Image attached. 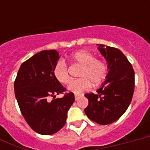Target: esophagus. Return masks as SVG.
Returning a JSON list of instances; mask_svg holds the SVG:
<instances>
[{"label":"esophagus","instance_id":"1","mask_svg":"<svg viewBox=\"0 0 150 150\" xmlns=\"http://www.w3.org/2000/svg\"><path fill=\"white\" fill-rule=\"evenodd\" d=\"M81 97V96L80 95H75V100H79V98Z\"/></svg>","mask_w":150,"mask_h":150}]
</instances>
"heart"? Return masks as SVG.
Segmentation results:
<instances>
[{"mask_svg":"<svg viewBox=\"0 0 150 150\" xmlns=\"http://www.w3.org/2000/svg\"><path fill=\"white\" fill-rule=\"evenodd\" d=\"M71 59L82 66L79 79L71 81L68 89L75 94L82 93L89 90L94 85H98L104 80L107 75V65L104 61L95 58L92 53L85 50H80L71 55ZM55 79L61 84H67L69 81L68 68L63 60H59L53 70Z\"/></svg>","mask_w":150,"mask_h":150,"instance_id":"1","label":"heart"}]
</instances>
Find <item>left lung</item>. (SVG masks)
Returning a JSON list of instances; mask_svg holds the SVG:
<instances>
[{"label": "left lung", "mask_w": 150, "mask_h": 150, "mask_svg": "<svg viewBox=\"0 0 150 150\" xmlns=\"http://www.w3.org/2000/svg\"><path fill=\"white\" fill-rule=\"evenodd\" d=\"M97 45L107 61L108 73L96 94L85 95L89 100L85 113L94 122L105 125L117 121L128 109L135 89V72L121 50Z\"/></svg>", "instance_id": "1"}]
</instances>
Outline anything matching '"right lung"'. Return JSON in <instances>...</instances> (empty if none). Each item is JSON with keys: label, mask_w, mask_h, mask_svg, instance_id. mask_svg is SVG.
Masks as SVG:
<instances>
[{"label": "right lung", "mask_w": 150, "mask_h": 150, "mask_svg": "<svg viewBox=\"0 0 150 150\" xmlns=\"http://www.w3.org/2000/svg\"><path fill=\"white\" fill-rule=\"evenodd\" d=\"M59 58L57 50L39 52L22 64L14 84L22 114L32 129L40 135H53L63 128L68 110L75 102L71 92L55 98L66 90L53 75Z\"/></svg>", "instance_id": "add662e5"}]
</instances>
